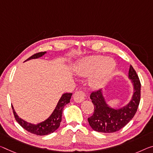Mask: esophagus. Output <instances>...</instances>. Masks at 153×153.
<instances>
[{"instance_id": "esophagus-1", "label": "esophagus", "mask_w": 153, "mask_h": 153, "mask_svg": "<svg viewBox=\"0 0 153 153\" xmlns=\"http://www.w3.org/2000/svg\"><path fill=\"white\" fill-rule=\"evenodd\" d=\"M86 94L82 91H77L74 94V99L77 103H81L85 99Z\"/></svg>"}]
</instances>
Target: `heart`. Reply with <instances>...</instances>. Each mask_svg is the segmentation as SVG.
<instances>
[{
  "label": "heart",
  "instance_id": "b5f03b06",
  "mask_svg": "<svg viewBox=\"0 0 153 153\" xmlns=\"http://www.w3.org/2000/svg\"><path fill=\"white\" fill-rule=\"evenodd\" d=\"M116 67V62L110 57L94 55L82 59L76 69V74L81 76L92 75L89 80L93 88H99L110 77Z\"/></svg>",
  "mask_w": 153,
  "mask_h": 153
}]
</instances>
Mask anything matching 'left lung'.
Here are the masks:
<instances>
[{
    "label": "left lung",
    "instance_id": "8db88e82",
    "mask_svg": "<svg viewBox=\"0 0 153 153\" xmlns=\"http://www.w3.org/2000/svg\"><path fill=\"white\" fill-rule=\"evenodd\" d=\"M129 78L133 87L132 97L127 105L119 108L110 107L106 102L102 89L93 92L90 98L94 105V113L88 118L90 126L94 131L101 133H114L122 129L132 119L136 113L140 101L139 77L131 65Z\"/></svg>",
    "mask_w": 153,
    "mask_h": 153
}]
</instances>
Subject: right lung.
Here are the masks:
<instances>
[{
	"label": "right lung",
	"instance_id": "add662e5",
	"mask_svg": "<svg viewBox=\"0 0 153 153\" xmlns=\"http://www.w3.org/2000/svg\"><path fill=\"white\" fill-rule=\"evenodd\" d=\"M45 53L46 52L37 53V54H34L32 56L28 58L26 60L38 59V58L43 56ZM71 96L72 93H64L62 94L61 97L59 99L56 106L54 110L52 113V114L47 119L44 121H42V122L37 123V124H32V123H28L23 119H22L16 114L13 105L11 106L16 120L21 125V127H22L27 131L33 133V134L37 135H46L54 132L59 127L60 122L62 120V110H63L65 105H67V103L70 102V99H71Z\"/></svg>",
	"mask_w": 153,
	"mask_h": 153
}]
</instances>
